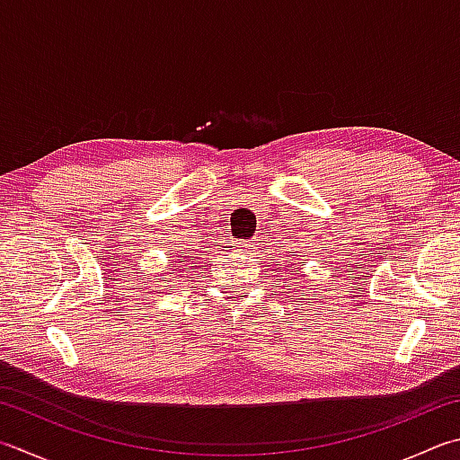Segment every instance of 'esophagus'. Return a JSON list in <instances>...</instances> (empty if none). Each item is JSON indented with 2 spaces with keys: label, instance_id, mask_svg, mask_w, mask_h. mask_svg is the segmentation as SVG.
I'll use <instances>...</instances> for the list:
<instances>
[{
  "label": "esophagus",
  "instance_id": "1",
  "mask_svg": "<svg viewBox=\"0 0 460 460\" xmlns=\"http://www.w3.org/2000/svg\"><path fill=\"white\" fill-rule=\"evenodd\" d=\"M242 248H244L248 254H252V252H254V250L258 248V244H256V242L252 240V242H246V244H242Z\"/></svg>",
  "mask_w": 460,
  "mask_h": 460
}]
</instances>
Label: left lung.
<instances>
[{
	"label": "left lung",
	"instance_id": "obj_1",
	"mask_svg": "<svg viewBox=\"0 0 460 460\" xmlns=\"http://www.w3.org/2000/svg\"><path fill=\"white\" fill-rule=\"evenodd\" d=\"M296 272H298V270H296Z\"/></svg>",
	"mask_w": 460,
	"mask_h": 460
}]
</instances>
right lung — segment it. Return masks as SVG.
Listing matches in <instances>:
<instances>
[{
	"label": "right lung",
	"instance_id": "add662e5",
	"mask_svg": "<svg viewBox=\"0 0 460 460\" xmlns=\"http://www.w3.org/2000/svg\"><path fill=\"white\" fill-rule=\"evenodd\" d=\"M178 262L181 264V262H186V260L184 258H181V256H178ZM174 270H181V266H178V268H174ZM170 274H174V272H170Z\"/></svg>",
	"mask_w": 460,
	"mask_h": 460
}]
</instances>
